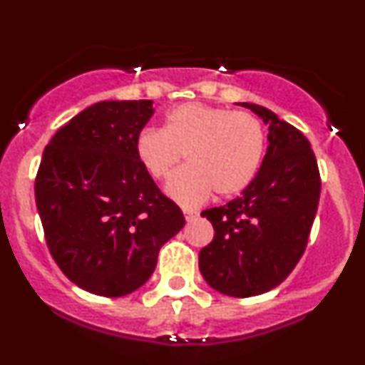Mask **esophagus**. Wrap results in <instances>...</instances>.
<instances>
[{
  "instance_id": "obj_1",
  "label": "esophagus",
  "mask_w": 365,
  "mask_h": 365,
  "mask_svg": "<svg viewBox=\"0 0 365 365\" xmlns=\"http://www.w3.org/2000/svg\"><path fill=\"white\" fill-rule=\"evenodd\" d=\"M183 213H185V220H187V222H192L194 218L199 215V212H195V210H190V208L183 210Z\"/></svg>"
}]
</instances>
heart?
<instances>
[{
  "label": "heart",
  "instance_id": "1",
  "mask_svg": "<svg viewBox=\"0 0 365 365\" xmlns=\"http://www.w3.org/2000/svg\"><path fill=\"white\" fill-rule=\"evenodd\" d=\"M266 152V129L247 110L187 103L166 117L163 129L145 128L136 155L153 180L170 178L183 155L189 160L168 183L166 192L183 206L201 205L215 190L234 195L255 178Z\"/></svg>",
  "mask_w": 365,
  "mask_h": 365
}]
</instances>
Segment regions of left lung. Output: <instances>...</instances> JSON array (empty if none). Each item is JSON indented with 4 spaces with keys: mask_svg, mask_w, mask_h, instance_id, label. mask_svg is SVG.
Returning a JSON list of instances; mask_svg holds the SVG:
<instances>
[{
    "mask_svg": "<svg viewBox=\"0 0 365 365\" xmlns=\"http://www.w3.org/2000/svg\"><path fill=\"white\" fill-rule=\"evenodd\" d=\"M269 124V147L240 197L205 210L213 241L199 252L202 278L218 292L252 297L278 287L308 247L322 180L309 141L271 110L241 103Z\"/></svg>",
    "mask_w": 365,
    "mask_h": 365,
    "instance_id": "1",
    "label": "left lung"
}]
</instances>
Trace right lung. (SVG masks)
<instances>
[{
	"label": "right lung",
	"instance_id": "add662e5",
	"mask_svg": "<svg viewBox=\"0 0 365 365\" xmlns=\"http://www.w3.org/2000/svg\"><path fill=\"white\" fill-rule=\"evenodd\" d=\"M152 103L101 101L75 115L45 147L34 180L48 252L68 279L103 297L140 289L185 225L136 155Z\"/></svg>",
	"mask_w": 365,
	"mask_h": 365
}]
</instances>
